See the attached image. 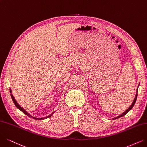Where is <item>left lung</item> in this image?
<instances>
[{
	"mask_svg": "<svg viewBox=\"0 0 147 147\" xmlns=\"http://www.w3.org/2000/svg\"><path fill=\"white\" fill-rule=\"evenodd\" d=\"M137 96H138V89H137V90H136V96H135V98H134V100H133V102H132V104H131V105H130V107H129V108L127 110H125V111H124V113H122L121 115H120L119 116H117V117H116V118H113V119H118V118H121V117H122V116H124L125 115H126L129 111H130L133 107V106H134V104H135V102H136V99H137Z\"/></svg>",
	"mask_w": 147,
	"mask_h": 147,
	"instance_id": "left-lung-1",
	"label": "left lung"
}]
</instances>
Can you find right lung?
Instances as JSON below:
<instances>
[{"mask_svg": "<svg viewBox=\"0 0 147 147\" xmlns=\"http://www.w3.org/2000/svg\"><path fill=\"white\" fill-rule=\"evenodd\" d=\"M9 91H10V93H11V98H12V99H13V102L14 103V104H15V105L17 107V109H19L20 111H22V112L23 113H25L26 115H27L28 116H29V117H30V118H33V119H38V120H42V119H46V118H49V117H51L52 115H53L54 113V112H53L52 113L51 115H50L49 116H48L47 117H46V118H35V117H33L32 116H31L30 114L29 113H28L27 111L25 110V109H23L20 105L17 103V102L16 101V100L15 99V98H14V97L13 96V95H12V94H11V89H9Z\"/></svg>", "mask_w": 147, "mask_h": 147, "instance_id": "obj_1", "label": "right lung"}]
</instances>
